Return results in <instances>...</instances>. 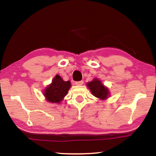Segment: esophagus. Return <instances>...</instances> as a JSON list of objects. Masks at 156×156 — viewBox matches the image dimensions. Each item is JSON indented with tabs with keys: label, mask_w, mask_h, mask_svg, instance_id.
<instances>
[{
	"label": "esophagus",
	"mask_w": 156,
	"mask_h": 156,
	"mask_svg": "<svg viewBox=\"0 0 156 156\" xmlns=\"http://www.w3.org/2000/svg\"><path fill=\"white\" fill-rule=\"evenodd\" d=\"M83 83H84V82L83 80H81V81L76 82L75 84H76V85H77V86H81V85H83Z\"/></svg>",
	"instance_id": "1"
}]
</instances>
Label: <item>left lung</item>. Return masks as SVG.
<instances>
[{
	"mask_svg": "<svg viewBox=\"0 0 156 156\" xmlns=\"http://www.w3.org/2000/svg\"><path fill=\"white\" fill-rule=\"evenodd\" d=\"M87 87L90 90L91 93L100 100H105L110 96L109 89L105 86L98 78H94L92 81L88 82L87 83Z\"/></svg>",
	"mask_w": 156,
	"mask_h": 156,
	"instance_id": "1",
	"label": "left lung"
}]
</instances>
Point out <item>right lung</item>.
<instances>
[{
    "mask_svg": "<svg viewBox=\"0 0 156 156\" xmlns=\"http://www.w3.org/2000/svg\"><path fill=\"white\" fill-rule=\"evenodd\" d=\"M71 86L69 80L64 81L59 75L56 74L51 83L44 89L43 95L45 100L50 103L59 104L64 99Z\"/></svg>",
    "mask_w": 156,
    "mask_h": 156,
    "instance_id": "add662e5",
    "label": "right lung"
}]
</instances>
